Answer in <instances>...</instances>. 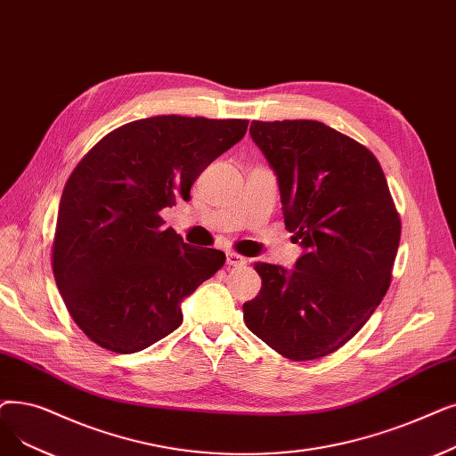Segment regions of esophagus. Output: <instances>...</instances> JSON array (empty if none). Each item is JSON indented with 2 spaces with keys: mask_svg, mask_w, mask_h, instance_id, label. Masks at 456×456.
<instances>
[{
  "mask_svg": "<svg viewBox=\"0 0 456 456\" xmlns=\"http://www.w3.org/2000/svg\"><path fill=\"white\" fill-rule=\"evenodd\" d=\"M246 263H248L246 256L234 253V251H227V265L229 266H244Z\"/></svg>",
  "mask_w": 456,
  "mask_h": 456,
  "instance_id": "34e87169",
  "label": "esophagus"
}]
</instances>
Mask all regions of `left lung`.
Segmentation results:
<instances>
[{"label": "left lung", "mask_w": 456, "mask_h": 456, "mask_svg": "<svg viewBox=\"0 0 456 456\" xmlns=\"http://www.w3.org/2000/svg\"><path fill=\"white\" fill-rule=\"evenodd\" d=\"M280 183L285 227L305 253L296 268L255 263L263 287L246 326L294 362L346 345L391 285L401 217L376 156L319 121H253Z\"/></svg>", "instance_id": "left-lung-1"}]
</instances>
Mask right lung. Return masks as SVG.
Listing matches in <instances>:
<instances>
[{"mask_svg": "<svg viewBox=\"0 0 456 456\" xmlns=\"http://www.w3.org/2000/svg\"><path fill=\"white\" fill-rule=\"evenodd\" d=\"M248 118L158 115L104 135L74 167L59 203L52 268L87 338L140 352L183 324L181 302L225 253L191 248L160 212L190 201L207 166L239 143Z\"/></svg>", "mask_w": 456, "mask_h": 456, "instance_id": "right-lung-1", "label": "right lung"}]
</instances>
